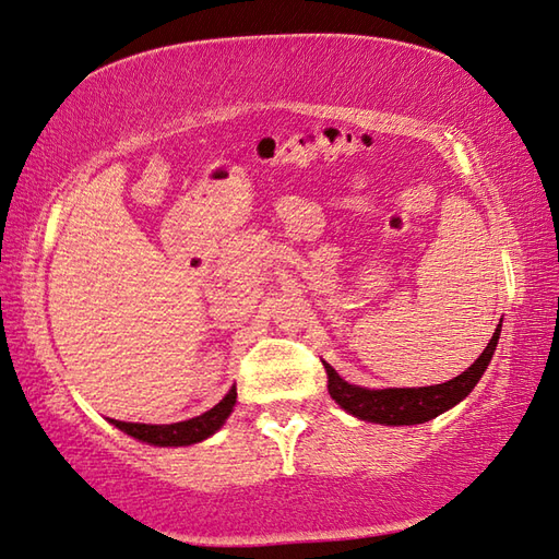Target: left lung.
<instances>
[{
    "label": "left lung",
    "instance_id": "left-lung-1",
    "mask_svg": "<svg viewBox=\"0 0 559 559\" xmlns=\"http://www.w3.org/2000/svg\"><path fill=\"white\" fill-rule=\"evenodd\" d=\"M500 334H502V322L497 324L490 343L480 353V358L473 362L466 372H461L459 377L449 379V382L435 384V386L367 389V386L346 382L334 367L322 360L329 377V394L343 411L355 415L358 420L377 423V425H394V427L427 423L437 418V415H442L444 411L454 408L456 403H461L473 389H476L483 372L488 370V365L492 360Z\"/></svg>",
    "mask_w": 559,
    "mask_h": 559
}]
</instances>
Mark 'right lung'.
<instances>
[{
    "label": "right lung",
    "instance_id": "obj_1",
    "mask_svg": "<svg viewBox=\"0 0 559 559\" xmlns=\"http://www.w3.org/2000/svg\"><path fill=\"white\" fill-rule=\"evenodd\" d=\"M237 401V389L230 386L228 394H225L216 406L211 411L197 415V418H189L182 423L173 425H146V423H124V420H112L110 423L122 430L124 435L139 439V442H146L151 447H189L197 442H204L211 435H216L225 420L230 418Z\"/></svg>",
    "mask_w": 559,
    "mask_h": 559
}]
</instances>
